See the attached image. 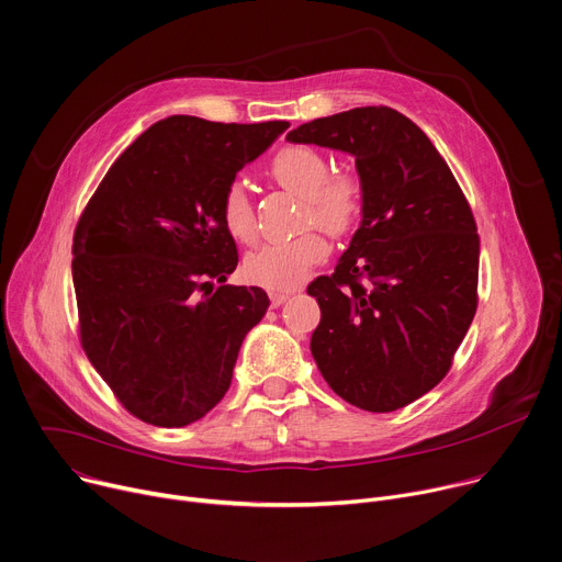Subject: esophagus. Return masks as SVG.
Instances as JSON below:
<instances>
[{
  "mask_svg": "<svg viewBox=\"0 0 562 562\" xmlns=\"http://www.w3.org/2000/svg\"><path fill=\"white\" fill-rule=\"evenodd\" d=\"M288 301V294H283V292H270V303H272V307H279V305H283Z\"/></svg>",
  "mask_w": 562,
  "mask_h": 562,
  "instance_id": "esophagus-1",
  "label": "esophagus"
}]
</instances>
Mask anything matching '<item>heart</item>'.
<instances>
[{
  "label": "heart",
  "mask_w": 562,
  "mask_h": 562,
  "mask_svg": "<svg viewBox=\"0 0 562 562\" xmlns=\"http://www.w3.org/2000/svg\"><path fill=\"white\" fill-rule=\"evenodd\" d=\"M272 178L303 196V223L317 225L330 236H339L352 227L361 210V184L352 173H330L328 158L307 145L283 147L270 162ZM221 214L227 232L249 243L257 236L255 207L240 182H229L223 192ZM328 257V243L307 232L290 240L263 243L249 252L243 263L245 277L268 290H294L310 270Z\"/></svg>",
  "instance_id": "heart-1"
}]
</instances>
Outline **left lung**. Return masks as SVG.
Instances as JSON below:
<instances>
[{"instance_id": "left-lung-1", "label": "left lung", "mask_w": 562, "mask_h": 562, "mask_svg": "<svg viewBox=\"0 0 562 562\" xmlns=\"http://www.w3.org/2000/svg\"><path fill=\"white\" fill-rule=\"evenodd\" d=\"M285 140L346 151L361 223L335 274L307 285L322 307L310 350L348 404L397 411L438 386L477 307L480 236L449 165L391 106L317 117Z\"/></svg>"}]
</instances>
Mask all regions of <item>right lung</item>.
I'll return each mask as SVG.
<instances>
[{
  "instance_id": "right-lung-1",
  "label": "right lung",
  "mask_w": 562,
  "mask_h": 562,
  "mask_svg": "<svg viewBox=\"0 0 562 562\" xmlns=\"http://www.w3.org/2000/svg\"><path fill=\"white\" fill-rule=\"evenodd\" d=\"M288 127L165 117L120 154L78 221L71 268L82 348L147 424L178 428L207 415L266 315L261 288L225 285L238 255L221 201Z\"/></svg>"
}]
</instances>
